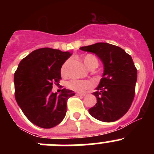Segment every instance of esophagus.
<instances>
[{
    "mask_svg": "<svg viewBox=\"0 0 154 154\" xmlns=\"http://www.w3.org/2000/svg\"><path fill=\"white\" fill-rule=\"evenodd\" d=\"M77 95L78 96H86V93H83V92H77Z\"/></svg>",
    "mask_w": 154,
    "mask_h": 154,
    "instance_id": "esophagus-1",
    "label": "esophagus"
}]
</instances>
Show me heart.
<instances>
[{
    "mask_svg": "<svg viewBox=\"0 0 154 154\" xmlns=\"http://www.w3.org/2000/svg\"><path fill=\"white\" fill-rule=\"evenodd\" d=\"M82 62L85 65V67L88 68L89 69H96L98 66L97 58L94 55H85L82 58ZM69 62L66 61L65 63L62 65V69H61V73L62 75H65L66 73V68L68 66ZM68 88L75 92H83L85 89H88L92 87V83L91 82L87 81V80H79V79H72L68 82L67 85Z\"/></svg>",
    "mask_w": 154,
    "mask_h": 154,
    "instance_id": "obj_1",
    "label": "heart"
}]
</instances>
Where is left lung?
Here are the masks:
<instances>
[{
  "mask_svg": "<svg viewBox=\"0 0 154 154\" xmlns=\"http://www.w3.org/2000/svg\"><path fill=\"white\" fill-rule=\"evenodd\" d=\"M80 49L96 54L104 66L103 78L92 93L97 103L89 109V113L102 122L118 120L127 112L135 96L137 70L132 57L123 48L105 42Z\"/></svg>",
  "mask_w": 154,
  "mask_h": 154,
  "instance_id": "left-lung-1",
  "label": "left lung"
}]
</instances>
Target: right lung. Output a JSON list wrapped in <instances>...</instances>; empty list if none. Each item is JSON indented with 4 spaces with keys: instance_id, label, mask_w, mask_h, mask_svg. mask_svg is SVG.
Segmentation results:
<instances>
[{
    "instance_id": "1",
    "label": "right lung",
    "mask_w": 154,
    "mask_h": 154,
    "mask_svg": "<svg viewBox=\"0 0 154 154\" xmlns=\"http://www.w3.org/2000/svg\"><path fill=\"white\" fill-rule=\"evenodd\" d=\"M72 55L50 48L33 51L19 63L14 76L15 99L27 118L36 126L49 129L63 120L67 100L72 90L51 92L54 82L61 79V68Z\"/></svg>"
}]
</instances>
